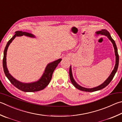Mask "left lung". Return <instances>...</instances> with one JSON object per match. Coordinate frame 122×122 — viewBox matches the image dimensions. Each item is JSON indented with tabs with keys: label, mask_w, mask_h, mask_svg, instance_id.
Here are the masks:
<instances>
[{
	"label": "left lung",
	"mask_w": 122,
	"mask_h": 122,
	"mask_svg": "<svg viewBox=\"0 0 122 122\" xmlns=\"http://www.w3.org/2000/svg\"><path fill=\"white\" fill-rule=\"evenodd\" d=\"M97 34L98 35L101 34L102 35H105V36H107L108 38H109L111 41L112 42V44H113L114 47V50H115V55H116V64H115V68L114 69V70H112V72L111 73V74L109 76V77L107 79L105 82H104L103 84H102L101 85H99V86H97L96 87H94L92 88H84L81 87V86L78 85L74 81V78H73L72 75V72H71V67H70L69 69V76H70V81H71L72 84L74 85L75 87L77 88V89H78L81 91H85V92H94V91H98L102 89V88H105L106 87L108 84H109L110 81H112V79H113L114 77L115 76V74L117 70V69H118V63H119V55L118 54V51H117V48L116 44H115V42L114 41V40L112 38L111 36L109 34V32L107 30L103 29V30H101V31H99L97 32Z\"/></svg>",
	"instance_id": "left-lung-1"
}]
</instances>
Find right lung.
<instances>
[{
	"label": "right lung",
	"instance_id": "1",
	"mask_svg": "<svg viewBox=\"0 0 122 122\" xmlns=\"http://www.w3.org/2000/svg\"><path fill=\"white\" fill-rule=\"evenodd\" d=\"M23 35H25V36L31 37H35L34 35L28 32H22L21 31H17L15 32V34L14 35V36L8 41L5 50H4V57L3 60V65L4 72H5L6 76L7 77L9 81H10V82L15 87H16L21 91H22L24 92H29L39 91L44 89L48 85V84L50 83L51 80L53 73L55 69L56 68L57 65H58V64L60 62L62 59H60L56 61H55L53 62L48 64L47 66V67H46L45 72H44L43 75L41 77V78L38 81H36V82L26 84L20 82L19 81H17L16 79L13 78L8 72L7 66H6V53H7V51L8 46L10 45V43L17 36H23Z\"/></svg>",
	"mask_w": 122,
	"mask_h": 122
}]
</instances>
